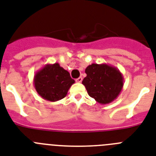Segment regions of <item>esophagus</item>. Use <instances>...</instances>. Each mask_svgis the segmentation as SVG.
<instances>
[{"instance_id":"esophagus-1","label":"esophagus","mask_w":156,"mask_h":156,"mask_svg":"<svg viewBox=\"0 0 156 156\" xmlns=\"http://www.w3.org/2000/svg\"><path fill=\"white\" fill-rule=\"evenodd\" d=\"M82 80H83V78H82V77H79V78H77V79L76 80V83H81Z\"/></svg>"}]
</instances>
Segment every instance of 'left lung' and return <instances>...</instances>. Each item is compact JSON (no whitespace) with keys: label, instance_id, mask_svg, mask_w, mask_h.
<instances>
[{"label":"left lung","instance_id":"left-lung-1","mask_svg":"<svg viewBox=\"0 0 156 156\" xmlns=\"http://www.w3.org/2000/svg\"><path fill=\"white\" fill-rule=\"evenodd\" d=\"M82 81L89 96L100 104H108L116 99L123 87L124 79L119 69L107 64H91Z\"/></svg>","mask_w":156,"mask_h":156}]
</instances>
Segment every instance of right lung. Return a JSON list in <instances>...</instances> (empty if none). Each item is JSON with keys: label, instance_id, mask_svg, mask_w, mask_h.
<instances>
[{"label": "right lung", "instance_id": "add662e5", "mask_svg": "<svg viewBox=\"0 0 156 156\" xmlns=\"http://www.w3.org/2000/svg\"><path fill=\"white\" fill-rule=\"evenodd\" d=\"M75 83L69 72L58 63L47 64L34 76V88L45 100L56 102L65 98Z\"/></svg>", "mask_w": 156, "mask_h": 156}]
</instances>
